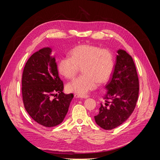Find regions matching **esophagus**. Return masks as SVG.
<instances>
[{"label":"esophagus","instance_id":"obj_1","mask_svg":"<svg viewBox=\"0 0 160 160\" xmlns=\"http://www.w3.org/2000/svg\"><path fill=\"white\" fill-rule=\"evenodd\" d=\"M74 97L76 98H87L89 97L88 95L86 94H75Z\"/></svg>","mask_w":160,"mask_h":160}]
</instances>
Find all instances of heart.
<instances>
[{
	"label": "heart",
	"instance_id": "heart-1",
	"mask_svg": "<svg viewBox=\"0 0 160 160\" xmlns=\"http://www.w3.org/2000/svg\"><path fill=\"white\" fill-rule=\"evenodd\" d=\"M69 56L62 57L58 62V70L66 78L72 79L79 67L83 73L67 83V89L78 94L86 93L105 82L113 71V56L110 50L91 45H82L72 48Z\"/></svg>",
	"mask_w": 160,
	"mask_h": 160
}]
</instances>
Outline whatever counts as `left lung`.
<instances>
[{
	"instance_id": "left-lung-1",
	"label": "left lung",
	"mask_w": 160,
	"mask_h": 160,
	"mask_svg": "<svg viewBox=\"0 0 160 160\" xmlns=\"http://www.w3.org/2000/svg\"><path fill=\"white\" fill-rule=\"evenodd\" d=\"M116 63L107 90L100 103L96 123L104 130H112L127 121L135 109L139 95V80L132 56L124 50L117 51Z\"/></svg>"
}]
</instances>
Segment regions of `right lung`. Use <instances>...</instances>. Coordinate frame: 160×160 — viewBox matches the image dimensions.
Listing matches in <instances>:
<instances>
[{
    "mask_svg": "<svg viewBox=\"0 0 160 160\" xmlns=\"http://www.w3.org/2000/svg\"><path fill=\"white\" fill-rule=\"evenodd\" d=\"M51 52V48L45 47L33 53L24 66L22 77L25 110L45 127H56L63 122L74 97L63 92V83Z\"/></svg>",
    "mask_w": 160,
    "mask_h": 160,
    "instance_id": "add662e5",
    "label": "right lung"
}]
</instances>
